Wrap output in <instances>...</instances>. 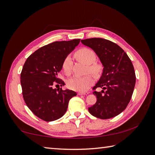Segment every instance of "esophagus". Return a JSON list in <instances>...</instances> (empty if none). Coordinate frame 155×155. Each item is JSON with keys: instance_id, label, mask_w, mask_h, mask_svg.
<instances>
[{"instance_id": "obj_1", "label": "esophagus", "mask_w": 155, "mask_h": 155, "mask_svg": "<svg viewBox=\"0 0 155 155\" xmlns=\"http://www.w3.org/2000/svg\"><path fill=\"white\" fill-rule=\"evenodd\" d=\"M88 92H80V93H78V95H87V94H88Z\"/></svg>"}]
</instances>
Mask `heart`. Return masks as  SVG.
Returning <instances> with one entry per match:
<instances>
[{
    "mask_svg": "<svg viewBox=\"0 0 155 155\" xmlns=\"http://www.w3.org/2000/svg\"><path fill=\"white\" fill-rule=\"evenodd\" d=\"M75 57L81 61L88 64V69L90 72L94 75H98L102 72V71H103L102 66L97 62H94L96 60L97 56L92 49L87 47L81 48L75 52ZM72 66V62L71 58L69 56H67L64 58L62 64V70L66 74L68 75L71 73ZM93 83L94 78L91 74H87L86 76H83V77L74 76L68 80L67 86L71 90L78 92H84L87 91Z\"/></svg>",
    "mask_w": 155,
    "mask_h": 155,
    "instance_id": "heart-1",
    "label": "heart"
}]
</instances>
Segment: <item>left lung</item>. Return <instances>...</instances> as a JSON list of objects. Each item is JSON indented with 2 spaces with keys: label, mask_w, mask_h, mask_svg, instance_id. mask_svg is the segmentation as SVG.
Returning a JSON list of instances; mask_svg holds the SVG:
<instances>
[{
  "label": "left lung",
  "mask_w": 155,
  "mask_h": 155,
  "mask_svg": "<svg viewBox=\"0 0 155 155\" xmlns=\"http://www.w3.org/2000/svg\"><path fill=\"white\" fill-rule=\"evenodd\" d=\"M84 45L95 52L104 67L98 83L93 89L97 102L88 108L89 113L101 119L117 116L127 108L135 86L136 76L130 59L114 42L101 38L81 40Z\"/></svg>",
  "instance_id": "1"
}]
</instances>
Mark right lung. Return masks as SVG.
Segmentation results:
<instances>
[{"label": "right lung", "mask_w": 155, "mask_h": 155, "mask_svg": "<svg viewBox=\"0 0 155 155\" xmlns=\"http://www.w3.org/2000/svg\"><path fill=\"white\" fill-rule=\"evenodd\" d=\"M80 39L56 41L31 54L21 74L22 96L34 114L45 121L57 120L67 110L68 101L77 95L73 91L54 88L64 85L58 78L64 59L79 44Z\"/></svg>", "instance_id": "1"}]
</instances>
